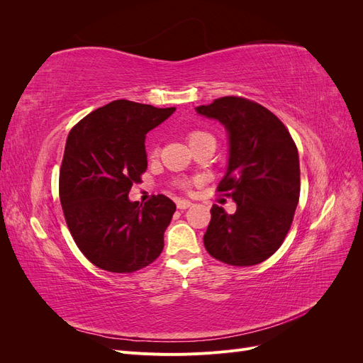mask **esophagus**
Segmentation results:
<instances>
[{"label": "esophagus", "mask_w": 363, "mask_h": 363, "mask_svg": "<svg viewBox=\"0 0 363 363\" xmlns=\"http://www.w3.org/2000/svg\"><path fill=\"white\" fill-rule=\"evenodd\" d=\"M192 206V203L189 200H177V207L184 211V208H189Z\"/></svg>", "instance_id": "obj_1"}]
</instances>
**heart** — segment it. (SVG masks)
<instances>
[{"instance_id": "b5f03b06", "label": "heart", "mask_w": 363, "mask_h": 363, "mask_svg": "<svg viewBox=\"0 0 363 363\" xmlns=\"http://www.w3.org/2000/svg\"><path fill=\"white\" fill-rule=\"evenodd\" d=\"M206 138H212L211 135L208 133H206V131H201V130H192L191 133L188 135V142H189V145H194V144H196V142H200V140H203V139H206ZM156 150H152V155H156ZM179 186L182 189H188L189 186H191V182H186V180H183V182H179Z\"/></svg>"}]
</instances>
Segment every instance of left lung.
Returning <instances> with one entry per match:
<instances>
[{"mask_svg": "<svg viewBox=\"0 0 363 363\" xmlns=\"http://www.w3.org/2000/svg\"><path fill=\"white\" fill-rule=\"evenodd\" d=\"M196 112L228 131V168L216 191L238 206L233 215L212 206L204 247L227 265H257L280 248L291 228L300 199L298 150L281 121L247 98L223 96Z\"/></svg>", "mask_w": 363, "mask_h": 363, "instance_id": "1", "label": "left lung"}]
</instances>
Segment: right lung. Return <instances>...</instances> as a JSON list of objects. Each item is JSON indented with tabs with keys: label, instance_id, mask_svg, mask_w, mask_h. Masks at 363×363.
Listing matches in <instances>:
<instances>
[{
	"label": "right lung",
	"instance_id": "right-lung-1",
	"mask_svg": "<svg viewBox=\"0 0 363 363\" xmlns=\"http://www.w3.org/2000/svg\"><path fill=\"white\" fill-rule=\"evenodd\" d=\"M174 111L116 100L69 131L59 175L60 203L77 247L98 268L128 274L160 256L175 204L155 195L139 206L128 192L147 171L145 135Z\"/></svg>",
	"mask_w": 363,
	"mask_h": 363
}]
</instances>
